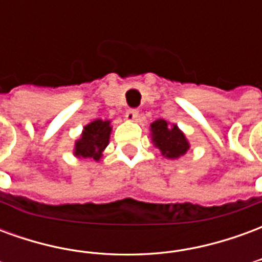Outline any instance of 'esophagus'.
Returning a JSON list of instances; mask_svg holds the SVG:
<instances>
[{
    "instance_id": "1",
    "label": "esophagus",
    "mask_w": 262,
    "mask_h": 262,
    "mask_svg": "<svg viewBox=\"0 0 262 262\" xmlns=\"http://www.w3.org/2000/svg\"><path fill=\"white\" fill-rule=\"evenodd\" d=\"M125 116H126V119H127V120H135L137 116H139V111H137V109H135V108L127 109V111H126Z\"/></svg>"
}]
</instances>
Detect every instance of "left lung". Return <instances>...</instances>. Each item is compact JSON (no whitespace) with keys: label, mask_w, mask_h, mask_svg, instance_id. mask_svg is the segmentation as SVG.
Instances as JSON below:
<instances>
[{"label":"left lung","mask_w":262,"mask_h":262,"mask_svg":"<svg viewBox=\"0 0 262 262\" xmlns=\"http://www.w3.org/2000/svg\"><path fill=\"white\" fill-rule=\"evenodd\" d=\"M151 132L154 146L159 147L161 154L167 159H178L180 156L187 153L189 148L184 133L176 125H168L165 120L159 119L153 122Z\"/></svg>","instance_id":"left-lung-1"}]
</instances>
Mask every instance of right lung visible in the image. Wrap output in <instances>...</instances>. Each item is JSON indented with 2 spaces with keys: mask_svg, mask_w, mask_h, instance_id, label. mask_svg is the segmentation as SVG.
Here are the masks:
<instances>
[{
  "mask_svg": "<svg viewBox=\"0 0 262 262\" xmlns=\"http://www.w3.org/2000/svg\"><path fill=\"white\" fill-rule=\"evenodd\" d=\"M112 127L109 120H94L84 127L80 140L75 143V156L82 159H92L98 161L102 156L103 148L108 146L109 135Z\"/></svg>",
  "mask_w": 262,
  "mask_h": 262,
  "instance_id": "add662e5",
  "label": "right lung"
}]
</instances>
